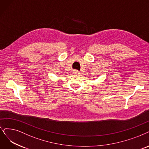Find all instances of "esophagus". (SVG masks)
<instances>
[{
  "mask_svg": "<svg viewBox=\"0 0 149 149\" xmlns=\"http://www.w3.org/2000/svg\"><path fill=\"white\" fill-rule=\"evenodd\" d=\"M73 73L74 75H79V74H80V72H79V71H78V70H73Z\"/></svg>",
  "mask_w": 149,
  "mask_h": 149,
  "instance_id": "esophagus-1",
  "label": "esophagus"
}]
</instances>
